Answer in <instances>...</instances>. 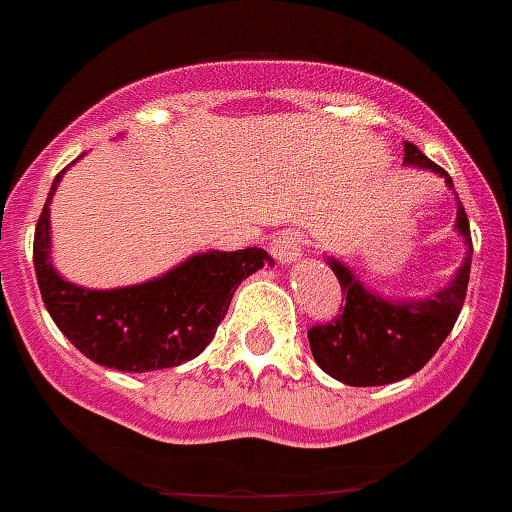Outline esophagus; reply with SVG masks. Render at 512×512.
<instances>
[{
    "label": "esophagus",
    "instance_id": "34e87169",
    "mask_svg": "<svg viewBox=\"0 0 512 512\" xmlns=\"http://www.w3.org/2000/svg\"><path fill=\"white\" fill-rule=\"evenodd\" d=\"M305 246L307 241L300 233H295V230H284V233H279L277 238L271 241V256H274L279 264H295L302 253H305Z\"/></svg>",
    "mask_w": 512,
    "mask_h": 512
}]
</instances>
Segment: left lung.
<instances>
[{
	"label": "left lung",
	"mask_w": 512,
	"mask_h": 512,
	"mask_svg": "<svg viewBox=\"0 0 512 512\" xmlns=\"http://www.w3.org/2000/svg\"><path fill=\"white\" fill-rule=\"evenodd\" d=\"M405 164L436 171L446 176V184L451 187V176L423 156L413 143H405ZM454 228L472 251L469 217L461 202ZM469 266L472 256L467 253V261L449 287L428 300L387 302L364 289L346 266L330 259V269L338 277L346 305H341V315L307 330L312 359L325 374L348 387H379L420 372L459 318L467 297Z\"/></svg>",
	"instance_id": "obj_1"
}]
</instances>
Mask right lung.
<instances>
[{
	"label": "right lung",
	"mask_w": 512,
	"mask_h": 512,
	"mask_svg": "<svg viewBox=\"0 0 512 512\" xmlns=\"http://www.w3.org/2000/svg\"><path fill=\"white\" fill-rule=\"evenodd\" d=\"M81 158V156H79ZM63 174V171H61ZM51 194L38 217L33 264L45 310L87 359L117 372H153L205 351L225 318L235 289L271 264L264 248L197 253L164 277L135 287L84 289L56 274L51 259Z\"/></svg>",
	"instance_id": "add662e5"
}]
</instances>
